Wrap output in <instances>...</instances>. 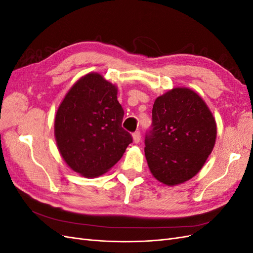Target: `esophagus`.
Returning a JSON list of instances; mask_svg holds the SVG:
<instances>
[{"label": "esophagus", "instance_id": "34e87169", "mask_svg": "<svg viewBox=\"0 0 253 253\" xmlns=\"http://www.w3.org/2000/svg\"><path fill=\"white\" fill-rule=\"evenodd\" d=\"M140 138H141L140 132H135V133L133 134V142H134V143H138V142L140 141Z\"/></svg>", "mask_w": 253, "mask_h": 253}]
</instances>
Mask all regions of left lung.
Returning <instances> with one entry per match:
<instances>
[{
    "label": "left lung",
    "instance_id": "8db88e82",
    "mask_svg": "<svg viewBox=\"0 0 253 253\" xmlns=\"http://www.w3.org/2000/svg\"><path fill=\"white\" fill-rule=\"evenodd\" d=\"M144 154L152 175L166 186L180 185L201 171L216 140V122L193 89L174 87L156 98Z\"/></svg>",
    "mask_w": 253,
    "mask_h": 253
}]
</instances>
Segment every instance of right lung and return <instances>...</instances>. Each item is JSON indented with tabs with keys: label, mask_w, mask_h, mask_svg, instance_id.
I'll list each match as a JSON object with an SVG mask.
<instances>
[{
	"label": "right lung",
	"mask_w": 253,
	"mask_h": 253,
	"mask_svg": "<svg viewBox=\"0 0 253 253\" xmlns=\"http://www.w3.org/2000/svg\"><path fill=\"white\" fill-rule=\"evenodd\" d=\"M118 88L98 73L76 82L55 117L57 148L66 165L86 178L108 172L118 163L132 136L121 126L124 110Z\"/></svg>",
	"instance_id": "obj_1"
}]
</instances>
